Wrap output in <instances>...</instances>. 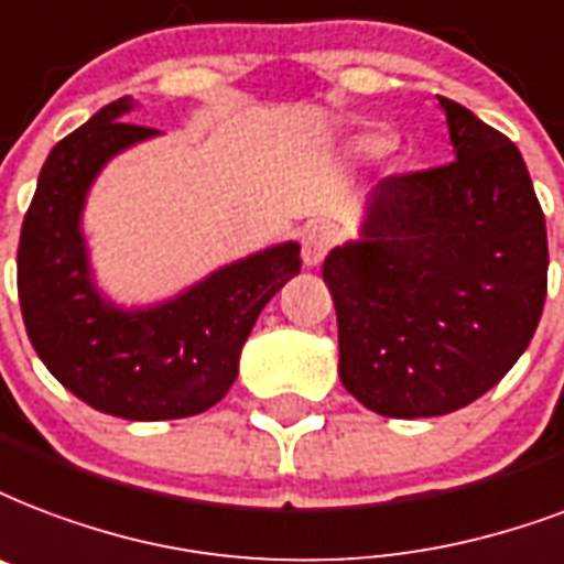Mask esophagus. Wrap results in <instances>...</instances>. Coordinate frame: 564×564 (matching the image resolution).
Wrapping results in <instances>:
<instances>
[{
  "instance_id": "1",
  "label": "esophagus",
  "mask_w": 564,
  "mask_h": 564,
  "mask_svg": "<svg viewBox=\"0 0 564 564\" xmlns=\"http://www.w3.org/2000/svg\"><path fill=\"white\" fill-rule=\"evenodd\" d=\"M330 245H334L330 227H304V234H301V260H304V265H319L322 260H325V253L330 251Z\"/></svg>"
}]
</instances>
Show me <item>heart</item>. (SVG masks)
<instances>
[{
	"label": "heart",
	"instance_id": "heart-1",
	"mask_svg": "<svg viewBox=\"0 0 564 564\" xmlns=\"http://www.w3.org/2000/svg\"><path fill=\"white\" fill-rule=\"evenodd\" d=\"M372 144H376V148H378V141H372Z\"/></svg>",
	"mask_w": 564,
	"mask_h": 564
}]
</instances>
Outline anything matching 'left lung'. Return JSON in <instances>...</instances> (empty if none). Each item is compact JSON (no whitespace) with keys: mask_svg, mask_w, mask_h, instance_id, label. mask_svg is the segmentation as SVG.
I'll return each instance as SVG.
<instances>
[{"mask_svg":"<svg viewBox=\"0 0 564 564\" xmlns=\"http://www.w3.org/2000/svg\"><path fill=\"white\" fill-rule=\"evenodd\" d=\"M455 159L372 188L358 242L325 257L339 381L381 416H441L488 393L530 346L547 227L521 150L437 97Z\"/></svg>","mask_w":564,"mask_h":564,"instance_id":"left-lung-1","label":"left lung"}]
</instances>
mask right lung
I'll return each instance as SVG.
<instances>
[{
    "instance_id": "add662e5",
    "label": "right lung",
    "mask_w": 564,
    "mask_h": 564,
    "mask_svg": "<svg viewBox=\"0 0 564 564\" xmlns=\"http://www.w3.org/2000/svg\"><path fill=\"white\" fill-rule=\"evenodd\" d=\"M132 106V97L102 106L46 156L17 248V292L37 358L73 397L102 414L150 423L200 414L225 399L253 322L301 272V248H265L144 311L102 299L82 206L111 156L156 135L129 123Z\"/></svg>"
}]
</instances>
